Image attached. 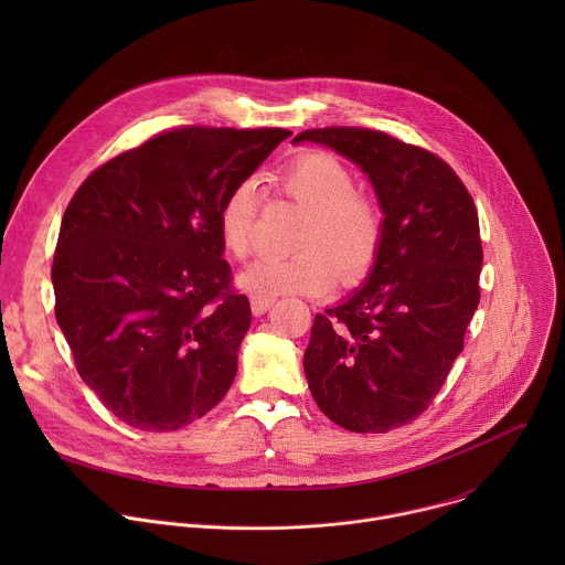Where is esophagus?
Returning <instances> with one entry per match:
<instances>
[{
  "label": "esophagus",
  "instance_id": "obj_1",
  "mask_svg": "<svg viewBox=\"0 0 565 565\" xmlns=\"http://www.w3.org/2000/svg\"><path fill=\"white\" fill-rule=\"evenodd\" d=\"M273 303H275V299H270V297H253L250 299V308H253L255 315L268 312L273 308Z\"/></svg>",
  "mask_w": 565,
  "mask_h": 565
}]
</instances>
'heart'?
<instances>
[{"label":"heart","instance_id":"heart-1","mask_svg":"<svg viewBox=\"0 0 565 565\" xmlns=\"http://www.w3.org/2000/svg\"><path fill=\"white\" fill-rule=\"evenodd\" d=\"M281 190L308 210L295 255H266L238 275V284L255 297L321 295L333 288L335 275L351 284L371 273L384 244L380 205L355 190L347 163L329 151H306L279 172ZM264 190L257 177L230 188L218 210V236L227 255L246 259L257 238Z\"/></svg>","mask_w":565,"mask_h":565}]
</instances>
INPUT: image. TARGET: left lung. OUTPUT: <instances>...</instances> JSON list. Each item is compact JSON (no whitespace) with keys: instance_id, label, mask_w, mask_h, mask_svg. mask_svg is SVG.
Instances as JSON below:
<instances>
[{"instance_id":"obj_1","label":"left lung","mask_w":565,"mask_h":565,"mask_svg":"<svg viewBox=\"0 0 565 565\" xmlns=\"http://www.w3.org/2000/svg\"><path fill=\"white\" fill-rule=\"evenodd\" d=\"M369 174L384 244L369 281L315 315L303 353L308 388L335 425L386 434L434 402L480 301L478 212L436 153L369 127L306 129Z\"/></svg>"}]
</instances>
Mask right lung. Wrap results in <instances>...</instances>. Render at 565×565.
Segmentation results:
<instances>
[{"label":"right lung","mask_w":565,"mask_h":565,"mask_svg":"<svg viewBox=\"0 0 565 565\" xmlns=\"http://www.w3.org/2000/svg\"><path fill=\"white\" fill-rule=\"evenodd\" d=\"M288 136L160 131L94 170L66 205L55 319L79 377L125 425L174 431L227 393L253 312L232 288L218 210Z\"/></svg>","instance_id":"obj_1"}]
</instances>
